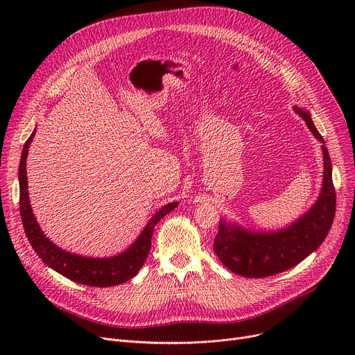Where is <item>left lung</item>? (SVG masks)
I'll use <instances>...</instances> for the list:
<instances>
[{"mask_svg":"<svg viewBox=\"0 0 355 355\" xmlns=\"http://www.w3.org/2000/svg\"><path fill=\"white\" fill-rule=\"evenodd\" d=\"M313 137L322 142L324 181L318 200L291 226L276 232H250L225 220L214 239V253L232 272L245 277H268L285 272L315 252L325 240L335 216L332 165L324 138L308 110L295 107Z\"/></svg>","mask_w":355,"mask_h":355,"instance_id":"obj_1","label":"left lung"}]
</instances>
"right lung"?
Returning <instances> with one entry per match:
<instances>
[{
    "label": "right lung",
    "mask_w": 355,
    "mask_h": 355,
    "mask_svg": "<svg viewBox=\"0 0 355 355\" xmlns=\"http://www.w3.org/2000/svg\"><path fill=\"white\" fill-rule=\"evenodd\" d=\"M34 134L35 130L24 144L20 166H18V181H20V214H21L26 236L34 252L39 254V257L43 260L44 265L54 269L55 272H59L64 277L70 279V281L78 282L80 285L107 288V286L125 284L126 281H129V279H132L142 268L149 250H151V237L157 223L164 216L173 211L178 206V202L177 201L168 202L166 206L158 210L151 217V220L148 221V225L145 226L142 233L138 236V239L134 241V245H130L129 249H126L125 252L116 256L93 259V257L69 253L53 245L51 241L46 237V234L42 232L39 226V223H37L30 206L28 191H27L28 187H27L26 161L28 154V146L34 138Z\"/></svg>",
    "instance_id": "obj_1"
}]
</instances>
